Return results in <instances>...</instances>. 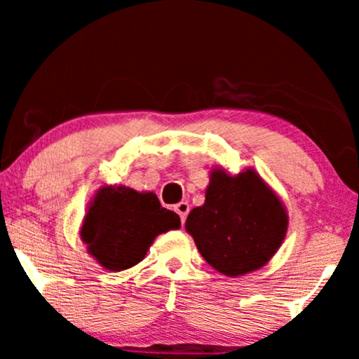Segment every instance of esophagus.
Here are the masks:
<instances>
[{"label":"esophagus","instance_id":"esophagus-1","mask_svg":"<svg viewBox=\"0 0 359 359\" xmlns=\"http://www.w3.org/2000/svg\"><path fill=\"white\" fill-rule=\"evenodd\" d=\"M175 212L179 214L180 221L185 222V219H187V214H189V203H185V201H182V203H179L175 205Z\"/></svg>","mask_w":359,"mask_h":359}]
</instances>
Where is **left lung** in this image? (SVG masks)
<instances>
[{
  "mask_svg": "<svg viewBox=\"0 0 359 359\" xmlns=\"http://www.w3.org/2000/svg\"><path fill=\"white\" fill-rule=\"evenodd\" d=\"M212 269L240 277L265 265L287 233L285 208L253 170L231 177L212 172L205 203L185 221Z\"/></svg>",
  "mask_w": 359,
  "mask_h": 359,
  "instance_id": "1",
  "label": "left lung"
}]
</instances>
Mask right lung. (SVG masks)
<instances>
[{"instance_id": "right-lung-1", "label": "right lung", "mask_w": 359, "mask_h": 359, "mask_svg": "<svg viewBox=\"0 0 359 359\" xmlns=\"http://www.w3.org/2000/svg\"><path fill=\"white\" fill-rule=\"evenodd\" d=\"M179 226L180 217L162 208L155 194L106 187L94 197L81 238L104 269L121 271L145 258L156 234Z\"/></svg>"}]
</instances>
